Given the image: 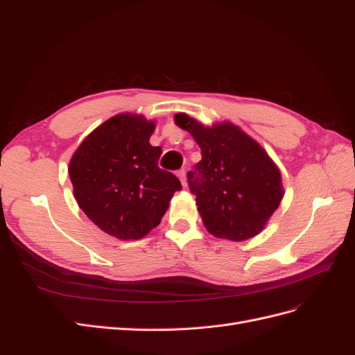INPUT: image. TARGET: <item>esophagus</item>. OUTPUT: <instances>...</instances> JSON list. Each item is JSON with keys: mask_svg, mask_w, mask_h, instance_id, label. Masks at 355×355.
<instances>
[{"mask_svg": "<svg viewBox=\"0 0 355 355\" xmlns=\"http://www.w3.org/2000/svg\"><path fill=\"white\" fill-rule=\"evenodd\" d=\"M178 178L180 179V184H182V187H187V173H185V170H184V168L178 171Z\"/></svg>", "mask_w": 355, "mask_h": 355, "instance_id": "34e87169", "label": "esophagus"}]
</instances>
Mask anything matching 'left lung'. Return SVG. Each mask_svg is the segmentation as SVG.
<instances>
[{
  "instance_id": "obj_1",
  "label": "left lung",
  "mask_w": 355,
  "mask_h": 355,
  "mask_svg": "<svg viewBox=\"0 0 355 355\" xmlns=\"http://www.w3.org/2000/svg\"><path fill=\"white\" fill-rule=\"evenodd\" d=\"M175 123L201 148L202 158L188 182L206 230L231 241L259 234L284 196L282 173L271 157L230 121L207 127L179 112Z\"/></svg>"
}]
</instances>
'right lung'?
Wrapping results in <instances>:
<instances>
[{"instance_id": "right-lung-1", "label": "right lung", "mask_w": 355, "mask_h": 355, "mask_svg": "<svg viewBox=\"0 0 355 355\" xmlns=\"http://www.w3.org/2000/svg\"><path fill=\"white\" fill-rule=\"evenodd\" d=\"M155 123L144 115L111 116L84 139L69 161L73 197L96 227L118 240H139L168 209L179 179L158 167L149 144Z\"/></svg>"}]
</instances>
